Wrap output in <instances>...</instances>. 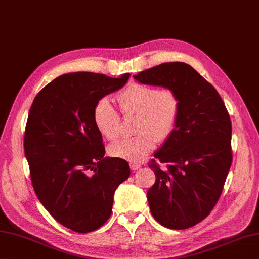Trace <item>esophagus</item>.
<instances>
[{
	"label": "esophagus",
	"mask_w": 259,
	"mask_h": 259,
	"mask_svg": "<svg viewBox=\"0 0 259 259\" xmlns=\"http://www.w3.org/2000/svg\"><path fill=\"white\" fill-rule=\"evenodd\" d=\"M130 168L131 170H134V171H136V170H138L141 168V164L140 163H136V162H131L130 163Z\"/></svg>",
	"instance_id": "34e87169"
}]
</instances>
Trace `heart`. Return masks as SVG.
Instances as JSON below:
<instances>
[{
    "instance_id": "1",
    "label": "heart",
    "mask_w": 259,
    "mask_h": 259,
    "mask_svg": "<svg viewBox=\"0 0 259 259\" xmlns=\"http://www.w3.org/2000/svg\"><path fill=\"white\" fill-rule=\"evenodd\" d=\"M121 112L138 113V135L121 138L110 146L113 157L129 161H140L156 147L157 140H167L178 124L181 102L171 89L131 82L115 95ZM93 122L104 138L114 140L120 133L121 119L107 98L99 100L93 108Z\"/></svg>"
}]
</instances>
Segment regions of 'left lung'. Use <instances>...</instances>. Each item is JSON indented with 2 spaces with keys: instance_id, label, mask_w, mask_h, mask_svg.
<instances>
[{
  "instance_id": "obj_1",
  "label": "left lung",
  "mask_w": 259,
  "mask_h": 259,
  "mask_svg": "<svg viewBox=\"0 0 259 259\" xmlns=\"http://www.w3.org/2000/svg\"><path fill=\"white\" fill-rule=\"evenodd\" d=\"M177 93L178 124L149 163L156 181L148 190L153 218L170 229H187L216 206L233 161L232 121L217 90L184 62L156 65L134 75Z\"/></svg>"
}]
</instances>
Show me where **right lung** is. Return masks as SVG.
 <instances>
[{"label":"right lung","mask_w":259,"mask_h":259,"mask_svg":"<svg viewBox=\"0 0 259 259\" xmlns=\"http://www.w3.org/2000/svg\"><path fill=\"white\" fill-rule=\"evenodd\" d=\"M129 76L62 74L31 106L24 152L33 189L51 216L73 232L101 227L111 216L115 189L130 176L124 159L104 158L102 136L93 122L96 103Z\"/></svg>","instance_id":"right-lung-1"}]
</instances>
